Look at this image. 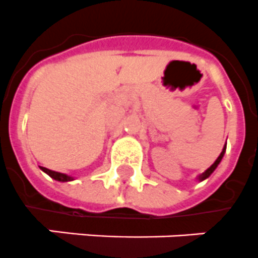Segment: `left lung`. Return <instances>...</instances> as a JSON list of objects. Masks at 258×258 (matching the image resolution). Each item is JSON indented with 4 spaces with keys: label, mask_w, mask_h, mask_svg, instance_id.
<instances>
[{
    "label": "left lung",
    "mask_w": 258,
    "mask_h": 258,
    "mask_svg": "<svg viewBox=\"0 0 258 258\" xmlns=\"http://www.w3.org/2000/svg\"><path fill=\"white\" fill-rule=\"evenodd\" d=\"M224 152H225V147L223 148V151H221V154H220V156H219V158L216 159V162L213 163V164L211 165V167H209V168L207 169V171H205V172H203L202 175H200V176H199V180H204V179H207V177L211 176V173H212L213 171H215V169H216V167H217V165H219V163L221 162V159H223V156H224Z\"/></svg>",
    "instance_id": "8db88e82"
}]
</instances>
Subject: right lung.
<instances>
[{"mask_svg": "<svg viewBox=\"0 0 258 258\" xmlns=\"http://www.w3.org/2000/svg\"><path fill=\"white\" fill-rule=\"evenodd\" d=\"M41 169L43 172L47 173L50 177H53L54 180H58V181H70V180H73V177L68 176V175H64V173L55 172V171H51V169L45 168V167H41Z\"/></svg>", "mask_w": 258, "mask_h": 258, "instance_id": "obj_1", "label": "right lung"}]
</instances>
